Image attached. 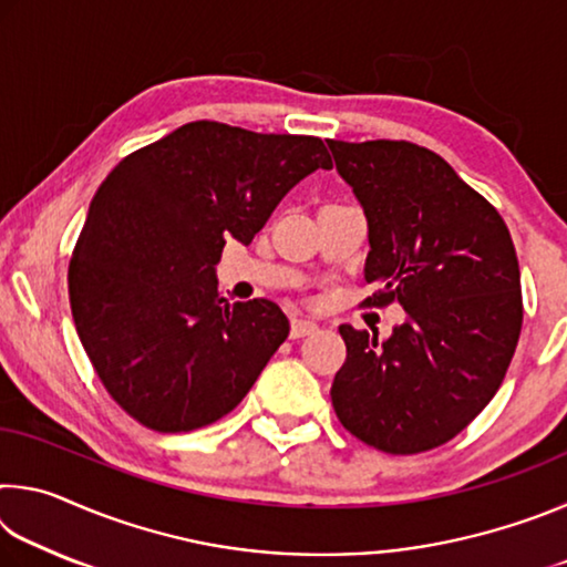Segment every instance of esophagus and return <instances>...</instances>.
<instances>
[{"instance_id":"1","label":"esophagus","mask_w":567,"mask_h":567,"mask_svg":"<svg viewBox=\"0 0 567 567\" xmlns=\"http://www.w3.org/2000/svg\"><path fill=\"white\" fill-rule=\"evenodd\" d=\"M312 332H318V322L307 320V318H292V324H290L292 338H307V334H312Z\"/></svg>"}]
</instances>
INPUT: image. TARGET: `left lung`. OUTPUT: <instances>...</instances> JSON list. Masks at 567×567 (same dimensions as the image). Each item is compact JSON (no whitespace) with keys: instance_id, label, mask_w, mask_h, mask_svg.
<instances>
[{"instance_id":"8db88e82","label":"left lung","mask_w":567,"mask_h":567,"mask_svg":"<svg viewBox=\"0 0 567 567\" xmlns=\"http://www.w3.org/2000/svg\"><path fill=\"white\" fill-rule=\"evenodd\" d=\"M328 147L368 219L364 280L380 285L368 302L405 310L385 340L342 324L332 408L362 443L422 453L480 415L513 360L523 324L513 239L435 152L392 140Z\"/></svg>"}]
</instances>
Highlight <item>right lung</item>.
<instances>
[{"label":"right lung","mask_w":567,"mask_h":567,"mask_svg":"<svg viewBox=\"0 0 567 567\" xmlns=\"http://www.w3.org/2000/svg\"><path fill=\"white\" fill-rule=\"evenodd\" d=\"M332 159L320 137L182 124L124 157L94 192L70 262L76 334L102 385L157 433L235 410L290 334L270 300L233 302L215 265Z\"/></svg>","instance_id":"1"}]
</instances>
